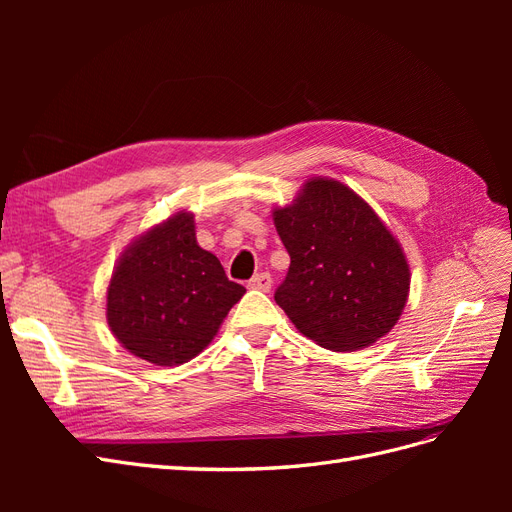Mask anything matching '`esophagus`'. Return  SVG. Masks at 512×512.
Listing matches in <instances>:
<instances>
[{"label":"esophagus","instance_id":"esophagus-1","mask_svg":"<svg viewBox=\"0 0 512 512\" xmlns=\"http://www.w3.org/2000/svg\"><path fill=\"white\" fill-rule=\"evenodd\" d=\"M271 284H273V277L269 273H256L252 280H250V288L254 290H262V292H269L271 290Z\"/></svg>","mask_w":512,"mask_h":512}]
</instances>
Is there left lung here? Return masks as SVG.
I'll return each instance as SVG.
<instances>
[{"label": "left lung", "mask_w": 512, "mask_h": 512, "mask_svg": "<svg viewBox=\"0 0 512 512\" xmlns=\"http://www.w3.org/2000/svg\"><path fill=\"white\" fill-rule=\"evenodd\" d=\"M273 222L290 267L275 290L305 337L333 352L367 348L404 312L410 267L404 250L365 200L333 179H309Z\"/></svg>", "instance_id": "1"}]
</instances>
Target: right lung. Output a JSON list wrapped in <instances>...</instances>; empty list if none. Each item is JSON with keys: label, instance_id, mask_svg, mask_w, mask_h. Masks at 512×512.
<instances>
[{"label": "right lung", "instance_id": "add662e5", "mask_svg": "<svg viewBox=\"0 0 512 512\" xmlns=\"http://www.w3.org/2000/svg\"><path fill=\"white\" fill-rule=\"evenodd\" d=\"M243 294L196 243L194 215L179 211L123 252L106 290V320L138 359L173 367L209 346Z\"/></svg>", "mask_w": 512, "mask_h": 512}]
</instances>
